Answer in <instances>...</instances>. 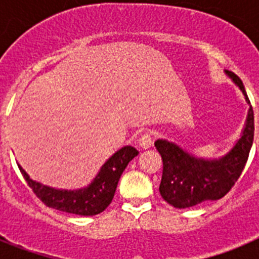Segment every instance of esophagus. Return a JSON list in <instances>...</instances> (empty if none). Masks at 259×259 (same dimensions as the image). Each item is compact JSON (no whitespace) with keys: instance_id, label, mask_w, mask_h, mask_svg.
<instances>
[{"instance_id":"obj_1","label":"esophagus","mask_w":259,"mask_h":259,"mask_svg":"<svg viewBox=\"0 0 259 259\" xmlns=\"http://www.w3.org/2000/svg\"><path fill=\"white\" fill-rule=\"evenodd\" d=\"M152 144H153L152 135L148 134V132L144 135H141V137L139 139V145H140L141 149H145V150L149 149L150 146H152Z\"/></svg>"}]
</instances>
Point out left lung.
Returning a JSON list of instances; mask_svg holds the SVG:
<instances>
[{
	"mask_svg": "<svg viewBox=\"0 0 259 259\" xmlns=\"http://www.w3.org/2000/svg\"><path fill=\"white\" fill-rule=\"evenodd\" d=\"M224 72L239 87L249 105L241 136L230 152L207 159L191 154L172 141L159 139L154 143L163 162L159 193L176 209H187L223 197L237 182L248 161L254 137V114L240 77L231 71Z\"/></svg>",
	"mask_w": 259,
	"mask_h": 259,
	"instance_id": "1",
	"label": "left lung"
}]
</instances>
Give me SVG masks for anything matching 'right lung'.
<instances>
[{"instance_id": "right-lung-1", "label": "right lung", "mask_w": 259, "mask_h": 259, "mask_svg": "<svg viewBox=\"0 0 259 259\" xmlns=\"http://www.w3.org/2000/svg\"><path fill=\"white\" fill-rule=\"evenodd\" d=\"M139 154L134 146H123L102 164L91 184L80 189H57L32 180L19 166L26 182L47 206L59 211L76 215H97L104 211L113 201L120 175L130 162Z\"/></svg>"}]
</instances>
